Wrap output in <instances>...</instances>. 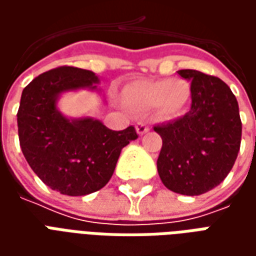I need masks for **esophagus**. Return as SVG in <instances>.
I'll use <instances>...</instances> for the list:
<instances>
[{"label": "esophagus", "mask_w": 256, "mask_h": 256, "mask_svg": "<svg viewBox=\"0 0 256 256\" xmlns=\"http://www.w3.org/2000/svg\"><path fill=\"white\" fill-rule=\"evenodd\" d=\"M136 130H137V133H138L140 136H142V134L150 132V128H148V124H146V123L138 122L137 124H136Z\"/></svg>", "instance_id": "34e87169"}]
</instances>
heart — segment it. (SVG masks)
<instances>
[{"mask_svg":"<svg viewBox=\"0 0 256 256\" xmlns=\"http://www.w3.org/2000/svg\"><path fill=\"white\" fill-rule=\"evenodd\" d=\"M190 94V84L185 79H138L123 88L120 98L134 114L158 108L162 116L177 118L188 106Z\"/></svg>","mask_w":256,"mask_h":256,"instance_id":"1","label":"heart"}]
</instances>
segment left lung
<instances>
[{
  "label": "left lung",
  "instance_id": "obj_1",
  "mask_svg": "<svg viewBox=\"0 0 256 256\" xmlns=\"http://www.w3.org/2000/svg\"><path fill=\"white\" fill-rule=\"evenodd\" d=\"M190 82L192 106L182 118L154 128L163 140L158 172L167 189L198 196L218 186L236 162L242 142L238 104L216 76L180 70Z\"/></svg>",
  "mask_w": 256,
  "mask_h": 256
}]
</instances>
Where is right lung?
Masks as SVG:
<instances>
[{
    "label": "right lung",
    "mask_w": 256,
    "mask_h": 256,
    "mask_svg": "<svg viewBox=\"0 0 256 256\" xmlns=\"http://www.w3.org/2000/svg\"><path fill=\"white\" fill-rule=\"evenodd\" d=\"M93 71L60 67L26 86L18 111L22 152L41 181L67 196H84L106 186L122 150L136 140L133 126L115 132L92 116H66L58 110L64 93H100Z\"/></svg>",
    "instance_id": "1"
}]
</instances>
